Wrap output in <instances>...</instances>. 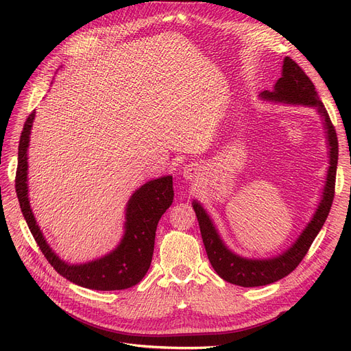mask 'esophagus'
Wrapping results in <instances>:
<instances>
[{
	"instance_id": "esophagus-1",
	"label": "esophagus",
	"mask_w": 351,
	"mask_h": 351,
	"mask_svg": "<svg viewBox=\"0 0 351 351\" xmlns=\"http://www.w3.org/2000/svg\"><path fill=\"white\" fill-rule=\"evenodd\" d=\"M197 175H199V169H197V166L196 165H193V163H191V165H188L185 169H183V176H185L186 179H195V178H197Z\"/></svg>"
}]
</instances>
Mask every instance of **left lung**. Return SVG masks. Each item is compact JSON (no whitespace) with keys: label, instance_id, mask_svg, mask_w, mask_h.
<instances>
[{"label":"left lung","instance_id":"8db88e82","mask_svg":"<svg viewBox=\"0 0 351 351\" xmlns=\"http://www.w3.org/2000/svg\"><path fill=\"white\" fill-rule=\"evenodd\" d=\"M263 98L289 102V104H302L316 106L320 115L324 119V126L327 129V138L330 145V168L327 173V182L323 193V200L313 216L311 222L307 225L304 232L298 239V242L293 245L286 253L279 257L269 261H249L243 259L241 256L233 254L230 250L220 241V237L212 223V220L206 215L197 202H193V209L197 217L202 239H204L205 249L216 273L223 280L243 286V287H254L265 286L283 279L285 276L291 273L303 261L307 254L313 241H315L317 233L323 228L326 219L328 216L331 204L335 199V188H336V171L339 160V141L336 129L331 123V119L323 102L319 98L315 84L306 75V72L294 62L291 58L286 57L283 64V75L274 85L273 92H263Z\"/></svg>","mask_w":351,"mask_h":351}]
</instances>
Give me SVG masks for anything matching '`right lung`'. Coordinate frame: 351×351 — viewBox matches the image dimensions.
<instances>
[{"instance_id": "1", "label": "right lung", "mask_w": 351, "mask_h": 351, "mask_svg": "<svg viewBox=\"0 0 351 351\" xmlns=\"http://www.w3.org/2000/svg\"><path fill=\"white\" fill-rule=\"evenodd\" d=\"M35 110L28 115L18 145L15 192L27 225L51 266L69 282L94 290H122L139 283L152 262L155 232L160 216L173 202L172 176L145 183L128 202L126 232L121 245L99 261L86 265H68L52 252L35 222L27 189V149Z\"/></svg>"}]
</instances>
